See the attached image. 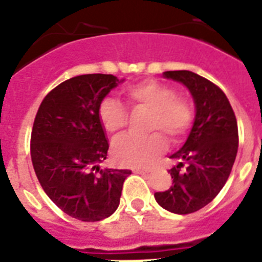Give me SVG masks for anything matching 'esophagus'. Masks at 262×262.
<instances>
[{
    "label": "esophagus",
    "mask_w": 262,
    "mask_h": 262,
    "mask_svg": "<svg viewBox=\"0 0 262 262\" xmlns=\"http://www.w3.org/2000/svg\"><path fill=\"white\" fill-rule=\"evenodd\" d=\"M133 171H135L136 174H147V172H149V170H144V168H133Z\"/></svg>",
    "instance_id": "obj_1"
}]
</instances>
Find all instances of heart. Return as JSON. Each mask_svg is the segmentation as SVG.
I'll return each instance as SVG.
<instances>
[{
    "label": "heart",
    "instance_id": "obj_1",
    "mask_svg": "<svg viewBox=\"0 0 262 262\" xmlns=\"http://www.w3.org/2000/svg\"><path fill=\"white\" fill-rule=\"evenodd\" d=\"M125 98L133 107L149 110L145 136H126L117 140L113 145V156L121 164L143 167L151 163L166 149L167 136L171 143H178L190 129L194 111L190 102L177 96L175 90L167 84L148 80L123 91ZM99 118L106 132L119 135L126 126L127 115L123 106L113 98H104L99 104ZM159 130V132H154Z\"/></svg>",
    "mask_w": 262,
    "mask_h": 262
}]
</instances>
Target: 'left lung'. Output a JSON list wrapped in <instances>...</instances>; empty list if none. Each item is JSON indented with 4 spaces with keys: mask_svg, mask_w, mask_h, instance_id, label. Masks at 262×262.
<instances>
[{
    "mask_svg": "<svg viewBox=\"0 0 262 262\" xmlns=\"http://www.w3.org/2000/svg\"><path fill=\"white\" fill-rule=\"evenodd\" d=\"M163 76L189 90L195 117L186 143L170 156L178 160L168 170L171 187L155 193V200L166 211L187 215L211 203L227 182L238 152V125L227 96L209 80L190 71Z\"/></svg>",
    "mask_w": 262,
    "mask_h": 262,
    "instance_id": "left-lung-1",
    "label": "left lung"
}]
</instances>
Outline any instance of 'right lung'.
Returning a JSON list of instances; mask_svg holds the SVG:
<instances>
[{"mask_svg": "<svg viewBox=\"0 0 262 262\" xmlns=\"http://www.w3.org/2000/svg\"><path fill=\"white\" fill-rule=\"evenodd\" d=\"M123 80L81 75L43 99L31 133L35 174L53 203L81 222H99L117 211L130 170L102 168L108 143L99 104Z\"/></svg>", "mask_w": 262, "mask_h": 262, "instance_id": "add662e5", "label": "right lung"}]
</instances>
